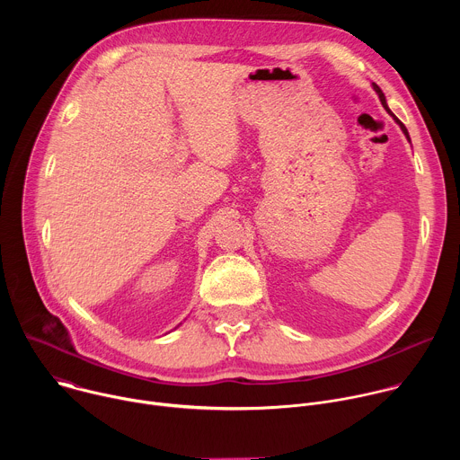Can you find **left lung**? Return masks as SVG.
Wrapping results in <instances>:
<instances>
[{
    "instance_id": "obj_1",
    "label": "left lung",
    "mask_w": 460,
    "mask_h": 460,
    "mask_svg": "<svg viewBox=\"0 0 460 460\" xmlns=\"http://www.w3.org/2000/svg\"><path fill=\"white\" fill-rule=\"evenodd\" d=\"M373 89H375V91H376V94H378V98H380V102H382V105H384V109H385V111H387V112H389V114H391V116H393V118H395V114H393V112H391V111H389V107H387V103H385V96H384V93H382V91H380V89H378V85H375V84H373ZM395 119H397V123H399V125H401V128H402V133H404V135H406V138H408V140H410V135H408V128H406V127H404V123H402V121H401V119H399V118H395Z\"/></svg>"
}]
</instances>
